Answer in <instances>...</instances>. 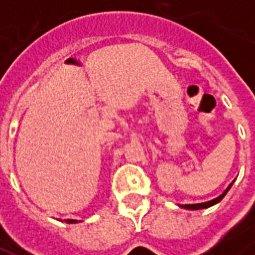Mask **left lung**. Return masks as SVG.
<instances>
[{"mask_svg": "<svg viewBox=\"0 0 255 255\" xmlns=\"http://www.w3.org/2000/svg\"><path fill=\"white\" fill-rule=\"evenodd\" d=\"M231 186H232V183H231ZM231 186H230V187H228V188H227V190H225V191L223 192V194H221L220 197L214 198L213 201H209V202H203V203H195V205H183L182 208L190 209V210H198V209L210 208V206H213V205H216V203H217V202H220V201H221V199H223V198L225 197V194H227V192L230 191Z\"/></svg>", "mask_w": 255, "mask_h": 255, "instance_id": "8db88e82", "label": "left lung"}]
</instances>
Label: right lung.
Masks as SVG:
<instances>
[{
	"instance_id": "add662e5",
	"label": "right lung",
	"mask_w": 255,
	"mask_h": 255,
	"mask_svg": "<svg viewBox=\"0 0 255 255\" xmlns=\"http://www.w3.org/2000/svg\"><path fill=\"white\" fill-rule=\"evenodd\" d=\"M67 223H76V220H67Z\"/></svg>"
}]
</instances>
